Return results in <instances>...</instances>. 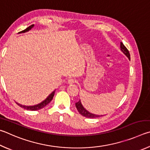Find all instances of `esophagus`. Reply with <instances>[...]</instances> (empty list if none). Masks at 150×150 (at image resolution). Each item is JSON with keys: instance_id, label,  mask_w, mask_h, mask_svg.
<instances>
[{"instance_id": "obj_1", "label": "esophagus", "mask_w": 150, "mask_h": 150, "mask_svg": "<svg viewBox=\"0 0 150 150\" xmlns=\"http://www.w3.org/2000/svg\"><path fill=\"white\" fill-rule=\"evenodd\" d=\"M75 80L74 79H72V78H70V79L68 80V83H69V84H73Z\"/></svg>"}]
</instances>
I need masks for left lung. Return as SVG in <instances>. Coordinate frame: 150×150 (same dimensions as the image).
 <instances>
[{
    "instance_id": "1",
    "label": "left lung",
    "mask_w": 150,
    "mask_h": 150,
    "mask_svg": "<svg viewBox=\"0 0 150 150\" xmlns=\"http://www.w3.org/2000/svg\"><path fill=\"white\" fill-rule=\"evenodd\" d=\"M120 51H121L123 53H124L126 56H127L128 59L130 60V55L129 53V51H128V49L126 48V47L123 45L122 43L120 42ZM76 107L78 110V111L80 112V114H81L82 116L85 117L86 118H90V119H95V118H98V117H100L103 116V115H96V114H93L91 112H90L88 111H87L83 106L82 105V103H81V101L80 100L77 103H76Z\"/></svg>"
}]
</instances>
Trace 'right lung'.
<instances>
[{"label":"right lung","mask_w":150,"mask_h":150,"mask_svg":"<svg viewBox=\"0 0 150 150\" xmlns=\"http://www.w3.org/2000/svg\"><path fill=\"white\" fill-rule=\"evenodd\" d=\"M34 27V25H31L30 26H29L28 28H27L25 29V30H23L22 31H20V32H19L18 33H25V32H28V31H29L30 30H31V29H32ZM54 93H55V90H54L52 92L49 94V95L48 96V97L45 99V100H43L42 102H41V103H39L37 105H31V106H27V105H23L22 104H20L17 103V102H16V104H18V105H19L20 107H22V108L25 109H27V110H29V111H38V110H39L41 109H43V107H45L46 105H47L51 101V100L52 99V98H53L54 97Z\"/></svg>","instance_id":"obj_1"}]
</instances>
